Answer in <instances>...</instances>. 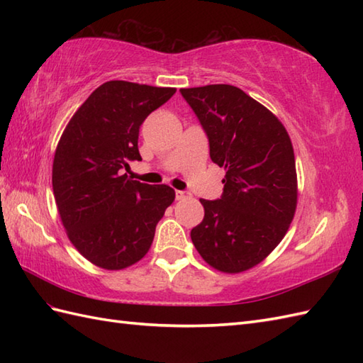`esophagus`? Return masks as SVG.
Returning a JSON list of instances; mask_svg holds the SVG:
<instances>
[{
	"label": "esophagus",
	"instance_id": "1",
	"mask_svg": "<svg viewBox=\"0 0 363 363\" xmlns=\"http://www.w3.org/2000/svg\"><path fill=\"white\" fill-rule=\"evenodd\" d=\"M190 198V194L187 190H176V199L177 201H184V199Z\"/></svg>",
	"mask_w": 363,
	"mask_h": 363
}]
</instances>
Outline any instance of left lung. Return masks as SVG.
<instances>
[{
    "label": "left lung",
    "instance_id": "left-lung-1",
    "mask_svg": "<svg viewBox=\"0 0 363 363\" xmlns=\"http://www.w3.org/2000/svg\"><path fill=\"white\" fill-rule=\"evenodd\" d=\"M225 167L223 195L199 199L204 218L191 229L211 267L240 273L264 260L284 238L296 209V168L290 137L267 107L228 84L181 89Z\"/></svg>",
    "mask_w": 363,
    "mask_h": 363
}]
</instances>
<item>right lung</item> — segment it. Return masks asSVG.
<instances>
[{
	"label": "right lung",
	"instance_id": "add662e5",
	"mask_svg": "<svg viewBox=\"0 0 363 363\" xmlns=\"http://www.w3.org/2000/svg\"><path fill=\"white\" fill-rule=\"evenodd\" d=\"M176 89L126 81L99 86L68 123L52 162V191L68 238L96 267L121 269L140 260L174 190L121 174L142 160L138 129Z\"/></svg>",
	"mask_w": 363,
	"mask_h": 363
}]
</instances>
